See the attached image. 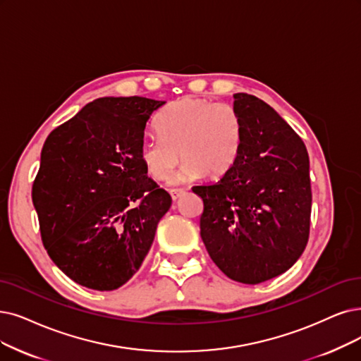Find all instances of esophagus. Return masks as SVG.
Wrapping results in <instances>:
<instances>
[{
	"instance_id": "esophagus-1",
	"label": "esophagus",
	"mask_w": 361,
	"mask_h": 361,
	"mask_svg": "<svg viewBox=\"0 0 361 361\" xmlns=\"http://www.w3.org/2000/svg\"><path fill=\"white\" fill-rule=\"evenodd\" d=\"M183 194H185V191L180 190V188H178V190H170V195H171V198L175 200V201H176L178 198H180Z\"/></svg>"
}]
</instances>
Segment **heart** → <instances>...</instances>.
I'll return each mask as SVG.
<instances>
[{"instance_id":"heart-1","label":"heart","mask_w":361,"mask_h":361,"mask_svg":"<svg viewBox=\"0 0 361 361\" xmlns=\"http://www.w3.org/2000/svg\"><path fill=\"white\" fill-rule=\"evenodd\" d=\"M158 135L140 142V161L155 180H166L183 163L176 180L197 179L203 173L218 178L238 160L244 123L238 109L226 102L185 96L173 100L155 121Z\"/></svg>"}]
</instances>
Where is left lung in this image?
<instances>
[{"instance_id":"left-lung-1","label":"left lung","mask_w":361,"mask_h":361,"mask_svg":"<svg viewBox=\"0 0 361 361\" xmlns=\"http://www.w3.org/2000/svg\"><path fill=\"white\" fill-rule=\"evenodd\" d=\"M244 137L238 160L213 185L194 186L204 210L200 234L231 280L257 284L289 269L310 237L305 143L264 100L234 94Z\"/></svg>"}]
</instances>
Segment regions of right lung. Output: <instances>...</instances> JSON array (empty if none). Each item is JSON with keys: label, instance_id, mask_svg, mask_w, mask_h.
<instances>
[{"label": "right lung", "instance_id": "obj_1", "mask_svg": "<svg viewBox=\"0 0 361 361\" xmlns=\"http://www.w3.org/2000/svg\"><path fill=\"white\" fill-rule=\"evenodd\" d=\"M148 97H100L56 127L32 185L42 244L63 274L93 290H115L148 255L171 197L147 176L139 147Z\"/></svg>", "mask_w": 361, "mask_h": 361}]
</instances>
